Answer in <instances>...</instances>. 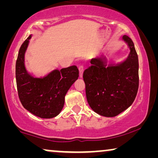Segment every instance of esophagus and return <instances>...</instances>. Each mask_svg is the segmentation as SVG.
<instances>
[{"label":"esophagus","mask_w":158,"mask_h":158,"mask_svg":"<svg viewBox=\"0 0 158 158\" xmlns=\"http://www.w3.org/2000/svg\"><path fill=\"white\" fill-rule=\"evenodd\" d=\"M78 70H79V75H80V77H83V70H84V68H83V65L79 66Z\"/></svg>","instance_id":"obj_1"}]
</instances>
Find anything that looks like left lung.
<instances>
[{
	"instance_id": "1",
	"label": "left lung",
	"mask_w": 158,
	"mask_h": 158,
	"mask_svg": "<svg viewBox=\"0 0 158 158\" xmlns=\"http://www.w3.org/2000/svg\"><path fill=\"white\" fill-rule=\"evenodd\" d=\"M129 54L124 61L108 63L105 56L93 58L83 80L90 108L99 115L114 117L132 104L139 87V61L132 40L124 35Z\"/></svg>"
}]
</instances>
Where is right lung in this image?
Here are the masks:
<instances>
[{
	"mask_svg": "<svg viewBox=\"0 0 158 158\" xmlns=\"http://www.w3.org/2000/svg\"><path fill=\"white\" fill-rule=\"evenodd\" d=\"M31 34L24 41L19 51L16 62L17 90L21 104L38 117L51 118L62 111L64 96L78 78L75 65L61 70L55 69L44 77H34L25 67V53Z\"/></svg>",
	"mask_w": 158,
	"mask_h": 158,
	"instance_id": "right-lung-1",
	"label": "right lung"
}]
</instances>
